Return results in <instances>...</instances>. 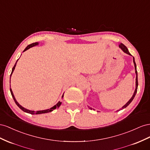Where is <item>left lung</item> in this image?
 I'll list each match as a JSON object with an SVG mask.
<instances>
[{
	"mask_svg": "<svg viewBox=\"0 0 150 150\" xmlns=\"http://www.w3.org/2000/svg\"><path fill=\"white\" fill-rule=\"evenodd\" d=\"M119 47L122 50L123 52H125V53L130 55V56H132V55L131 54V53L129 52V51H128L127 48H126V46L125 45H124L122 43H120V44L119 45ZM132 58H133V63H134V65L135 73H136V88H135V91H134V92L133 95H132V96L131 97V99L129 100V101H128L125 105H123L121 109H119V110H116V112H117V111H119L120 110H122L123 109L126 108L127 105H129V104L132 101V100L134 99V97H135V96H136V92H137V90H138V72H137V70H136V63H135V61H134V58L133 57H132ZM88 108L90 109H91V110H92V109L95 110V109H92V108H90L89 106H88ZM97 112H98V111H97Z\"/></svg>",
	"mask_w": 150,
	"mask_h": 150,
	"instance_id": "8db88e82",
	"label": "left lung"
}]
</instances>
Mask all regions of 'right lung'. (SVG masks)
I'll use <instances>...</instances> for the list:
<instances>
[{"label":"right lung","instance_id":"add662e5","mask_svg":"<svg viewBox=\"0 0 150 150\" xmlns=\"http://www.w3.org/2000/svg\"><path fill=\"white\" fill-rule=\"evenodd\" d=\"M39 45V42H33V43H32V44H31V45H28V46L26 47V48H25L24 49V50L23 51V52H24L25 51H26V50H29L30 48H32V47L35 46H37V45ZM18 60L16 61V63H15V65H14V67L12 68V72H11V76H10V84H11V75H12V73H13V71H14V69H15V67H16V64H17V62H18ZM10 87H11V85H10ZM10 91H11V95H12V98H13V99H14V102H15V103L16 104V105H18L21 110H23L24 112H27V113H29V114H41L48 113V112H51V111H53V110L54 109H55L58 108L60 106V105H61V104H62V102L59 101L56 105H54L53 107H52V108H51L50 109H46V110H37V111L31 110H29V109H27L24 108V107H23L22 105H21L18 103V101L16 100V98H15V97H14V93H13V92H12V89H11V88H10ZM63 94H64V93H63ZM63 96H62V98H63Z\"/></svg>","mask_w":150,"mask_h":150}]
</instances>
